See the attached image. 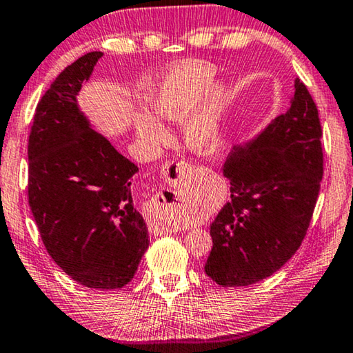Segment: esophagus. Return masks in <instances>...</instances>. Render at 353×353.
<instances>
[{
    "label": "esophagus",
    "mask_w": 353,
    "mask_h": 353,
    "mask_svg": "<svg viewBox=\"0 0 353 353\" xmlns=\"http://www.w3.org/2000/svg\"><path fill=\"white\" fill-rule=\"evenodd\" d=\"M192 171H193L192 166L187 163H174V161H166L163 170H161V174H163L166 182L171 183L172 187L182 188V185L187 182L190 174H192ZM181 198H183V194L181 192H172V203ZM150 228H152V231H154V234H157V236H159V234L160 236H163V234L172 232V226L166 225V223H163V221L157 223V225H152Z\"/></svg>",
    "instance_id": "1"
}]
</instances>
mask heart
<instances>
[{"instance_id": "1", "label": "heart", "mask_w": 353, "mask_h": 353, "mask_svg": "<svg viewBox=\"0 0 353 353\" xmlns=\"http://www.w3.org/2000/svg\"><path fill=\"white\" fill-rule=\"evenodd\" d=\"M215 77V65L204 61H187L161 77L148 96L150 110L161 119L179 121L190 113L183 122V135L188 148L201 155L216 154L225 143L223 113L226 89L221 85L212 86ZM203 98L205 102L199 107L197 103ZM135 130L150 146H161L170 139L163 122L152 114H138Z\"/></svg>"}]
</instances>
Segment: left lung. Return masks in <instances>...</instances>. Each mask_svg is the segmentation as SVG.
Returning <instances> with one entry per match:
<instances>
[{
	"mask_svg": "<svg viewBox=\"0 0 353 353\" xmlns=\"http://www.w3.org/2000/svg\"><path fill=\"white\" fill-rule=\"evenodd\" d=\"M290 106L223 165L231 199L210 226L204 270L223 288L278 272L305 239L323 174L322 127L310 91L295 78Z\"/></svg>",
	"mask_w": 353,
	"mask_h": 353,
	"instance_id": "8db88e82",
	"label": "left lung"
}]
</instances>
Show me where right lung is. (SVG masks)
Segmentation results:
<instances>
[{
    "instance_id": "obj_1",
    "label": "right lung",
    "mask_w": 353,
    "mask_h": 353,
    "mask_svg": "<svg viewBox=\"0 0 353 353\" xmlns=\"http://www.w3.org/2000/svg\"><path fill=\"white\" fill-rule=\"evenodd\" d=\"M102 52L86 53L56 77L37 103L28 143V198L52 259L81 286L132 281L149 247L132 198L138 166L94 130L78 106Z\"/></svg>"
}]
</instances>
